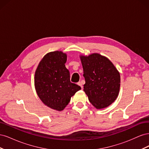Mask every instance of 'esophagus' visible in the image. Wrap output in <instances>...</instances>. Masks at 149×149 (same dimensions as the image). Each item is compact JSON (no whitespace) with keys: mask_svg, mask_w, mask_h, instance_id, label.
Listing matches in <instances>:
<instances>
[{"mask_svg":"<svg viewBox=\"0 0 149 149\" xmlns=\"http://www.w3.org/2000/svg\"><path fill=\"white\" fill-rule=\"evenodd\" d=\"M78 84L79 86L81 88V89H83V83H82V82H79L78 83Z\"/></svg>","mask_w":149,"mask_h":149,"instance_id":"esophagus-1","label":"esophagus"}]
</instances>
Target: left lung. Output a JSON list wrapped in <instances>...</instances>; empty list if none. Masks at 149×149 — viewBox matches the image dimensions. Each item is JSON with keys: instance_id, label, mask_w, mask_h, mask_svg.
Returning a JSON list of instances; mask_svg holds the SVG:
<instances>
[{"instance_id": "left-lung-1", "label": "left lung", "mask_w": 149, "mask_h": 149, "mask_svg": "<svg viewBox=\"0 0 149 149\" xmlns=\"http://www.w3.org/2000/svg\"><path fill=\"white\" fill-rule=\"evenodd\" d=\"M85 78L84 91L97 109L114 102L119 95L120 76L113 63L104 56L92 53L80 55Z\"/></svg>"}]
</instances>
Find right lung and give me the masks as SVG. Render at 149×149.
Listing matches in <instances>:
<instances>
[{
  "label": "right lung",
  "instance_id": "right-lung-1",
  "mask_svg": "<svg viewBox=\"0 0 149 149\" xmlns=\"http://www.w3.org/2000/svg\"><path fill=\"white\" fill-rule=\"evenodd\" d=\"M67 55L61 51L47 53L35 73L36 92L45 105L58 111L63 110L71 97L81 89L70 82V71L65 63Z\"/></svg>",
  "mask_w": 149,
  "mask_h": 149
}]
</instances>
